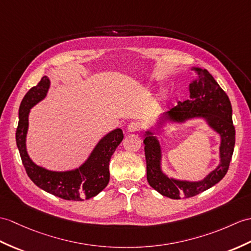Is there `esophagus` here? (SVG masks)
<instances>
[{
  "mask_svg": "<svg viewBox=\"0 0 251 251\" xmlns=\"http://www.w3.org/2000/svg\"><path fill=\"white\" fill-rule=\"evenodd\" d=\"M141 124L139 123V122H131V123L128 124L127 126V130L130 131V132H135V131H139L141 129Z\"/></svg>",
  "mask_w": 251,
  "mask_h": 251,
  "instance_id": "1",
  "label": "esophagus"
}]
</instances>
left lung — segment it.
<instances>
[{"mask_svg":"<svg viewBox=\"0 0 251 251\" xmlns=\"http://www.w3.org/2000/svg\"><path fill=\"white\" fill-rule=\"evenodd\" d=\"M197 79L189 84L190 99L178 102L170 111L161 115L157 128H161L167 122L184 123L187 120L202 118L208 126L220 136L219 157L217 168L198 182L180 180L167 176L161 170V148L152 131H145L144 152L147 159L148 182L160 195L180 199L195 197L220 182L228 172L234 151L235 128L232 122V106L226 92L206 69L192 67Z\"/></svg>","mask_w":251,"mask_h":251,"instance_id":"1","label":"left lung"}]
</instances>
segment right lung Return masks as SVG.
<instances>
[{"label":"right lung","instance_id":"1","mask_svg":"<svg viewBox=\"0 0 251 251\" xmlns=\"http://www.w3.org/2000/svg\"><path fill=\"white\" fill-rule=\"evenodd\" d=\"M50 80L44 75L36 86H33L23 97L19 108V122L16 131V142L32 182L49 194L65 200L83 201L98 195L109 183V162L114 151L124 138L121 128L110 131L100 141L85 160L83 165L71 171H50L35 165L26 152V133L28 114L35 104L46 97Z\"/></svg>","mask_w":251,"mask_h":251}]
</instances>
